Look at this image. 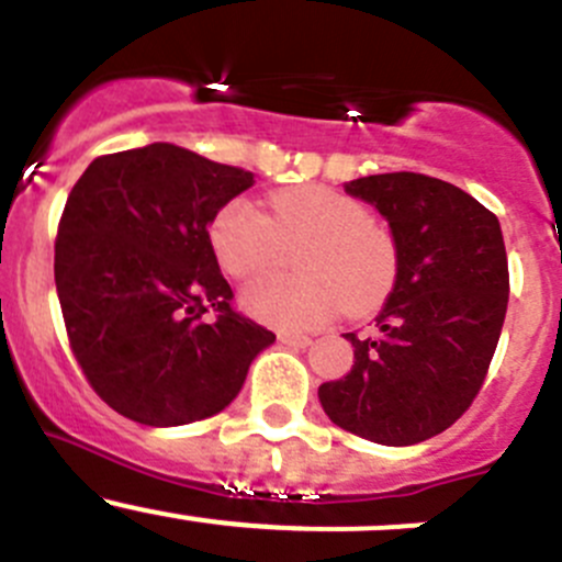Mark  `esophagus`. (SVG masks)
I'll list each match as a JSON object with an SVG mask.
<instances>
[{"instance_id": "esophagus-1", "label": "esophagus", "mask_w": 562, "mask_h": 562, "mask_svg": "<svg viewBox=\"0 0 562 562\" xmlns=\"http://www.w3.org/2000/svg\"><path fill=\"white\" fill-rule=\"evenodd\" d=\"M280 342L288 345V348H310V345H313V339L304 337V334L282 331V334H280Z\"/></svg>"}]
</instances>
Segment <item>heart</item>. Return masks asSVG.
I'll use <instances>...</instances> for the list:
<instances>
[{
	"instance_id": "1",
	"label": "heart",
	"mask_w": 562,
	"mask_h": 562,
	"mask_svg": "<svg viewBox=\"0 0 562 562\" xmlns=\"http://www.w3.org/2000/svg\"><path fill=\"white\" fill-rule=\"evenodd\" d=\"M302 277H263L241 291V307L277 328H315L339 310L367 315L381 307L400 274V247L389 228L370 220L356 198L321 184L269 195L266 214L247 198L225 203L209 223L217 263L249 280L280 260V249L302 245Z\"/></svg>"
}]
</instances>
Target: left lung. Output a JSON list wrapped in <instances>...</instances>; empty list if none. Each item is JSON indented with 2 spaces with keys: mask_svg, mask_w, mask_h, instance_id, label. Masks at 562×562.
Returning <instances> with one entry per match:
<instances>
[{
  "mask_svg": "<svg viewBox=\"0 0 562 562\" xmlns=\"http://www.w3.org/2000/svg\"><path fill=\"white\" fill-rule=\"evenodd\" d=\"M345 192L378 209L400 247L372 337L345 334L353 367L317 389L337 427L383 446L435 438L484 383L508 307L501 223L473 195L424 173L361 176Z\"/></svg>",
  "mask_w": 562,
  "mask_h": 562,
  "instance_id": "left-lung-1",
  "label": "left lung"
}]
</instances>
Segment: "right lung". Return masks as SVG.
I'll use <instances>...</instances> for the list:
<instances>
[{
    "mask_svg": "<svg viewBox=\"0 0 562 562\" xmlns=\"http://www.w3.org/2000/svg\"><path fill=\"white\" fill-rule=\"evenodd\" d=\"M252 184L241 168L149 144L92 160L67 195L56 293L83 375L122 416L146 427L214 416L274 342L231 307L209 245L214 214Z\"/></svg>",
    "mask_w": 562,
    "mask_h": 562,
    "instance_id": "obj_1",
    "label": "right lung"
}]
</instances>
